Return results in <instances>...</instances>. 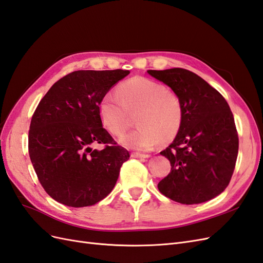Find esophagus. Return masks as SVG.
Instances as JSON below:
<instances>
[{
    "mask_svg": "<svg viewBox=\"0 0 263 263\" xmlns=\"http://www.w3.org/2000/svg\"><path fill=\"white\" fill-rule=\"evenodd\" d=\"M131 155L132 157H136V159H147L149 156L148 154H145V153H132Z\"/></svg>",
    "mask_w": 263,
    "mask_h": 263,
    "instance_id": "obj_1",
    "label": "esophagus"
}]
</instances>
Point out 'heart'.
<instances>
[{
  "instance_id": "obj_1",
  "label": "heart",
  "mask_w": 263,
  "mask_h": 263,
  "mask_svg": "<svg viewBox=\"0 0 263 263\" xmlns=\"http://www.w3.org/2000/svg\"><path fill=\"white\" fill-rule=\"evenodd\" d=\"M118 96L106 93L98 103L103 126L114 136H121L136 116L137 130L120 139L126 147L149 149L155 144L173 141L181 130L184 119L179 96L154 80L134 77L118 87Z\"/></svg>"
}]
</instances>
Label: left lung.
<instances>
[{
  "label": "left lung",
  "mask_w": 263,
  "mask_h": 263,
  "mask_svg": "<svg viewBox=\"0 0 263 263\" xmlns=\"http://www.w3.org/2000/svg\"><path fill=\"white\" fill-rule=\"evenodd\" d=\"M175 91L184 119L173 143L160 154L171 163L170 174L157 184L170 199L200 204L221 194L236 166L239 139L235 119L223 97L187 69L147 70Z\"/></svg>",
  "instance_id": "8db88e82"
}]
</instances>
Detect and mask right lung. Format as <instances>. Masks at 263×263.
Here are the masks:
<instances>
[{
  "mask_svg": "<svg viewBox=\"0 0 263 263\" xmlns=\"http://www.w3.org/2000/svg\"><path fill=\"white\" fill-rule=\"evenodd\" d=\"M129 70H77L56 81L32 117L28 153L49 196L69 207L97 204L114 190L127 149L102 126L98 103ZM104 144L101 150L91 145Z\"/></svg>",
  "mask_w": 263,
  "mask_h": 263,
  "instance_id": "obj_1",
  "label": "right lung"
}]
</instances>
